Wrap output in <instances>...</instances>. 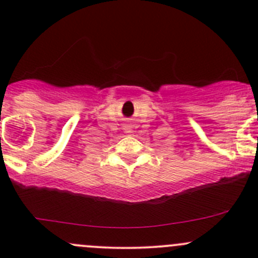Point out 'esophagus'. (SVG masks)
<instances>
[{
	"instance_id": "esophagus-1",
	"label": "esophagus",
	"mask_w": 258,
	"mask_h": 258,
	"mask_svg": "<svg viewBox=\"0 0 258 258\" xmlns=\"http://www.w3.org/2000/svg\"><path fill=\"white\" fill-rule=\"evenodd\" d=\"M132 128H134V124H132L130 121H127L126 123L122 124V130H123L124 134H132V132H134L132 131Z\"/></svg>"
}]
</instances>
